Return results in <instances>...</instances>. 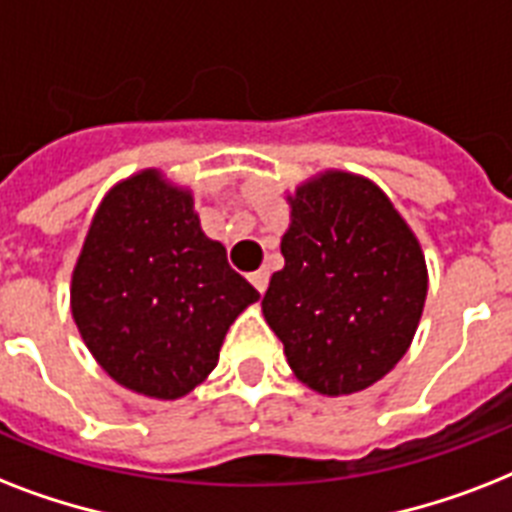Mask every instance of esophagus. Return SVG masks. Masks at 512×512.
Wrapping results in <instances>:
<instances>
[{
    "label": "esophagus",
    "mask_w": 512,
    "mask_h": 512,
    "mask_svg": "<svg viewBox=\"0 0 512 512\" xmlns=\"http://www.w3.org/2000/svg\"><path fill=\"white\" fill-rule=\"evenodd\" d=\"M249 281H252V287L263 295L265 289H268V271H255V273H249Z\"/></svg>",
    "instance_id": "obj_1"
}]
</instances>
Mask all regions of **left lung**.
Segmentation results:
<instances>
[{
	"mask_svg": "<svg viewBox=\"0 0 512 512\" xmlns=\"http://www.w3.org/2000/svg\"><path fill=\"white\" fill-rule=\"evenodd\" d=\"M284 268L263 297L292 372L321 396H348L401 361L420 324L428 268L393 201L361 175L329 170L287 196Z\"/></svg>",
	"mask_w": 512,
	"mask_h": 512,
	"instance_id": "left-lung-1",
	"label": "left lung"
}]
</instances>
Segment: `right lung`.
<instances>
[{
  "instance_id": "right-lung-1",
  "label": "right lung",
  "mask_w": 512,
  "mask_h": 512,
  "mask_svg": "<svg viewBox=\"0 0 512 512\" xmlns=\"http://www.w3.org/2000/svg\"><path fill=\"white\" fill-rule=\"evenodd\" d=\"M260 295L204 236L188 188L159 170L116 183L71 276V313L108 377L175 401L207 380L225 332Z\"/></svg>"
}]
</instances>
